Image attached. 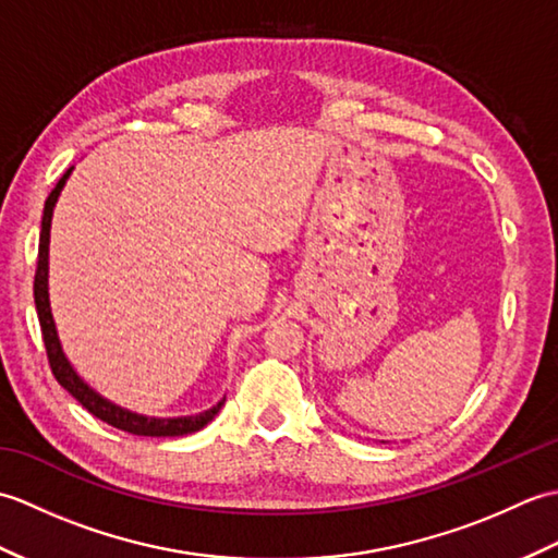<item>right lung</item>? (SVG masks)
Wrapping results in <instances>:
<instances>
[{"mask_svg":"<svg viewBox=\"0 0 558 558\" xmlns=\"http://www.w3.org/2000/svg\"><path fill=\"white\" fill-rule=\"evenodd\" d=\"M74 168H69L62 180L57 182V186L50 192L45 201V210H43V225H40V242H38V268H35V282H33V298H35V310H38V322L43 330V342L47 350V360H50V369L59 386L66 388L71 396H74L83 408H86L93 417H98L102 422H108L114 429L129 432L134 436H184L204 429V426L216 417L220 412L222 402L213 405L206 412L192 414V417H144V414H136L132 410H124L114 402L105 400L100 393H96L83 378L74 372V366L69 364L66 354L62 350V342L57 338V328H54V318L50 310V294H47V258H50V225H52V210L59 198V192L66 184L69 174Z\"/></svg>","mask_w":558,"mask_h":558,"instance_id":"add662e5","label":"right lung"}]
</instances>
